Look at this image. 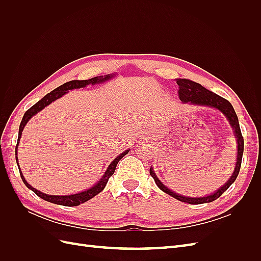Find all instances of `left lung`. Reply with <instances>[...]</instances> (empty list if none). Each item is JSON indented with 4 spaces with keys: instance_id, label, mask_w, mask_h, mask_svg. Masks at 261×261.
<instances>
[{
    "instance_id": "obj_1",
    "label": "left lung",
    "mask_w": 261,
    "mask_h": 261,
    "mask_svg": "<svg viewBox=\"0 0 261 261\" xmlns=\"http://www.w3.org/2000/svg\"><path fill=\"white\" fill-rule=\"evenodd\" d=\"M176 84L179 87L178 97H179V100L183 102V103H189L192 106L209 107L212 109H217L225 116L228 123H230L231 127L233 128V133H234V136L236 138V141H238V158H236L235 169H234L232 176L228 178V180L222 187L217 189V191L215 193H212L211 195L203 196V197H188V196H183V195L171 191L170 188H168L159 178H158V176L155 175V173L153 171V167H150V171H149L150 175L152 176L156 186L159 187L162 192L172 196L173 198H175L179 201L187 202L191 204L211 202L213 200L218 199L219 197L234 183L236 177H238L239 173H240L242 158H243V152H244V138H243L242 133H241L239 118H238V115H236L234 109L230 102H228L226 99L218 96L217 93L206 89L200 84L186 80V78H183V80H181V78H177Z\"/></svg>"
}]
</instances>
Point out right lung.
I'll use <instances>...</instances> for the list:
<instances>
[{"instance_id":"1","label":"right lung","mask_w":261,"mask_h":261,"mask_svg":"<svg viewBox=\"0 0 261 261\" xmlns=\"http://www.w3.org/2000/svg\"><path fill=\"white\" fill-rule=\"evenodd\" d=\"M115 76V74H109V75H105V76H97V77H93L90 78V80H87V81H70L67 82L65 84L61 85L58 88H55L53 91H51L50 93L45 94V96L41 99L39 100L36 105H34L31 107L29 110H27L26 113L23 114L22 116V120L20 122L19 125V130H18V139H17V145H16V149H15V154H16V162L18 165V169H19V173H20V177L23 181V184H25L29 189H31L37 196L40 197V198L44 199L45 201H49L52 203H57V204H61V206H66V207H73V206H80L81 203H84L86 201H88L89 199L93 198L94 196L98 195L100 192H102L105 189L109 178L113 175V173L115 171L116 165L120 161L124 155H126L128 153L129 149L128 150H125L124 152H122L121 154H118L115 159L109 164L108 169L106 170L105 174L101 176V178L97 181L96 184L93 186H91L90 188L86 189L84 192L81 193H77V194H73V195H64V196H59V195H48V194H44L40 191H38V189L34 188L31 185H29L27 183V180L23 177L22 173L20 171L19 168V163H18V158H17V148L19 145V141H20V137H21V132L22 129L25 128L26 124L28 123V121L30 120L31 117L35 116L37 113H39L43 110L45 107H48L49 105H51L53 101L58 100L59 98L64 96L65 93H67L69 90H74V89H80V88H85L88 85H98V84H103L110 80H112V78Z\"/></svg>"}]
</instances>
